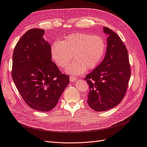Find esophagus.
<instances>
[{
    "instance_id": "esophagus-1",
    "label": "esophagus",
    "mask_w": 147,
    "mask_h": 147,
    "mask_svg": "<svg viewBox=\"0 0 147 147\" xmlns=\"http://www.w3.org/2000/svg\"><path fill=\"white\" fill-rule=\"evenodd\" d=\"M77 80V78L75 77H74V76H70V81L71 82H75Z\"/></svg>"
}]
</instances>
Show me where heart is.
<instances>
[{
	"label": "heart",
	"mask_w": 147,
	"mask_h": 147,
	"mask_svg": "<svg viewBox=\"0 0 147 147\" xmlns=\"http://www.w3.org/2000/svg\"><path fill=\"white\" fill-rule=\"evenodd\" d=\"M107 50L104 37L87 33H75L56 41L51 48L52 58L60 68L67 65L72 57L75 60L66 72L80 75L87 69H93L103 60Z\"/></svg>",
	"instance_id": "1"
}]
</instances>
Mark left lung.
Returning a JSON list of instances; mask_svg holds the SVG:
<instances>
[{
    "label": "left lung",
    "instance_id": "obj_1",
    "mask_svg": "<svg viewBox=\"0 0 147 147\" xmlns=\"http://www.w3.org/2000/svg\"><path fill=\"white\" fill-rule=\"evenodd\" d=\"M104 59L84 78L90 86L88 104L96 112L108 110L119 104L126 92L131 76L128 53L121 38L109 28Z\"/></svg>",
    "mask_w": 147,
    "mask_h": 147
}]
</instances>
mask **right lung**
<instances>
[{
    "mask_svg": "<svg viewBox=\"0 0 147 147\" xmlns=\"http://www.w3.org/2000/svg\"><path fill=\"white\" fill-rule=\"evenodd\" d=\"M44 33L43 29H31L18 42L11 75L26 103L34 110L48 112L56 105L69 77L52 62L51 46L43 38Z\"/></svg>",
    "mask_w": 147,
    "mask_h": 147,
    "instance_id": "obj_1",
    "label": "right lung"
}]
</instances>
